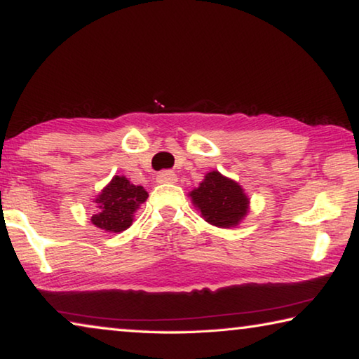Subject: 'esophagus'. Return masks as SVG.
<instances>
[{"label":"esophagus","mask_w":359,"mask_h":359,"mask_svg":"<svg viewBox=\"0 0 359 359\" xmlns=\"http://www.w3.org/2000/svg\"><path fill=\"white\" fill-rule=\"evenodd\" d=\"M175 180H177V175L174 171H161L156 175L158 184H174Z\"/></svg>","instance_id":"obj_1"}]
</instances>
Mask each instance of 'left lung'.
<instances>
[{
    "instance_id": "8db88e82",
    "label": "left lung",
    "mask_w": 359,
    "mask_h": 359,
    "mask_svg": "<svg viewBox=\"0 0 359 359\" xmlns=\"http://www.w3.org/2000/svg\"><path fill=\"white\" fill-rule=\"evenodd\" d=\"M193 203L201 210L205 222L215 226H236L247 214L248 198L236 182L223 177L220 172L212 171L190 193Z\"/></svg>"
}]
</instances>
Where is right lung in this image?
<instances>
[{"label": "right lung", "mask_w": 359, "mask_h": 359, "mask_svg": "<svg viewBox=\"0 0 359 359\" xmlns=\"http://www.w3.org/2000/svg\"><path fill=\"white\" fill-rule=\"evenodd\" d=\"M147 191L142 187L130 184L123 175H115L101 194L96 198L100 214L92 217L95 226L109 233H120L131 226L133 214L147 199Z\"/></svg>", "instance_id": "obj_1"}]
</instances>
